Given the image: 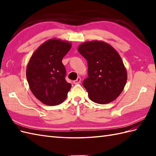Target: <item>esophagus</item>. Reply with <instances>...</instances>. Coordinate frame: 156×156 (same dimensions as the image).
I'll list each match as a JSON object with an SVG mask.
<instances>
[{
	"label": "esophagus",
	"instance_id": "obj_1",
	"mask_svg": "<svg viewBox=\"0 0 156 156\" xmlns=\"http://www.w3.org/2000/svg\"><path fill=\"white\" fill-rule=\"evenodd\" d=\"M80 82H81V78H80V77H78L77 78H76V80H75L74 81V84H79V83H80Z\"/></svg>",
	"mask_w": 156,
	"mask_h": 156
}]
</instances>
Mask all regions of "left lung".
Returning <instances> with one entry per match:
<instances>
[{
	"label": "left lung",
	"mask_w": 156,
	"mask_h": 156,
	"mask_svg": "<svg viewBox=\"0 0 156 156\" xmlns=\"http://www.w3.org/2000/svg\"><path fill=\"white\" fill-rule=\"evenodd\" d=\"M79 53L88 63V78L83 81L88 97L98 104L117 98L123 90L127 71L118 52L107 43L88 41L79 45Z\"/></svg>",
	"instance_id": "left-lung-1"
}]
</instances>
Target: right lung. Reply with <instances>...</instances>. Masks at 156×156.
I'll return each instance as SVG.
<instances>
[{"label": "right lung", "instance_id": "obj_1", "mask_svg": "<svg viewBox=\"0 0 156 156\" xmlns=\"http://www.w3.org/2000/svg\"><path fill=\"white\" fill-rule=\"evenodd\" d=\"M72 44L58 39L45 41L29 59L26 76L30 90L42 103L55 106L67 97L72 85L66 82L62 59Z\"/></svg>", "mask_w": 156, "mask_h": 156}]
</instances>
